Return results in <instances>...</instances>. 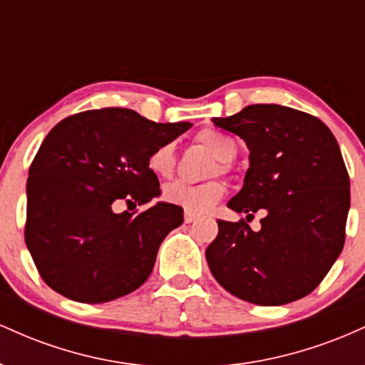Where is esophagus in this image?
<instances>
[{"label":"esophagus","mask_w":365,"mask_h":365,"mask_svg":"<svg viewBox=\"0 0 365 365\" xmlns=\"http://www.w3.org/2000/svg\"><path fill=\"white\" fill-rule=\"evenodd\" d=\"M197 215H194V212H188V211H185V215H183V220H185V223H192V221H195L197 220Z\"/></svg>","instance_id":"1"}]
</instances>
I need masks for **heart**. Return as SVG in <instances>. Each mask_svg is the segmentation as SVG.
<instances>
[{
  "label": "heart",
  "instance_id": "1",
  "mask_svg": "<svg viewBox=\"0 0 365 365\" xmlns=\"http://www.w3.org/2000/svg\"><path fill=\"white\" fill-rule=\"evenodd\" d=\"M200 144L207 150L215 154L217 165L212 166L211 173L215 175L217 170L226 171L230 168V161H233L237 156V144L232 137L217 132V130H202L199 133ZM148 168L153 171L156 177L170 178L175 171V145L173 144H161L156 149H153L148 156ZM225 194V185L217 180L204 183H183L175 182L165 188V200L175 206L183 207L188 212H207L220 202V199Z\"/></svg>",
  "mask_w": 365,
  "mask_h": 365
}]
</instances>
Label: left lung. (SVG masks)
Listing matches in <instances>:
<instances>
[{
  "label": "left lung",
  "instance_id": "1",
  "mask_svg": "<svg viewBox=\"0 0 365 365\" xmlns=\"http://www.w3.org/2000/svg\"><path fill=\"white\" fill-rule=\"evenodd\" d=\"M216 127L244 139L249 170L228 207L252 217L266 212L261 230L244 220H217L206 249L216 282L255 305H283L309 295L345 244L350 178L331 130L307 113L282 104H252Z\"/></svg>",
  "mask_w": 365,
  "mask_h": 365
}]
</instances>
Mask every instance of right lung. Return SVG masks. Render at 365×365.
Returning a JSON list of instances; mask_svg holds the SVG:
<instances>
[{"label":"right lung","mask_w":365,"mask_h":365,"mask_svg":"<svg viewBox=\"0 0 365 365\" xmlns=\"http://www.w3.org/2000/svg\"><path fill=\"white\" fill-rule=\"evenodd\" d=\"M192 127L104 108L61 120L37 150L27 180L25 244L54 292L83 304L128 295L149 278L158 249L183 209L156 202L115 212L113 202L161 195L148 156Z\"/></svg>","instance_id":"1"}]
</instances>
